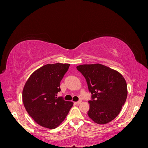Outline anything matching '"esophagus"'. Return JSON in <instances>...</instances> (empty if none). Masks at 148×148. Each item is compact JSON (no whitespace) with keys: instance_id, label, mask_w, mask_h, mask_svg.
Instances as JSON below:
<instances>
[{"instance_id":"esophagus-1","label":"esophagus","mask_w":148,"mask_h":148,"mask_svg":"<svg viewBox=\"0 0 148 148\" xmlns=\"http://www.w3.org/2000/svg\"><path fill=\"white\" fill-rule=\"evenodd\" d=\"M81 102H82V101H77V102H75V104L78 105V104H79Z\"/></svg>"}]
</instances>
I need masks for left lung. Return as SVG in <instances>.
I'll list each match as a JSON object with an SVG mask.
<instances>
[{
    "mask_svg": "<svg viewBox=\"0 0 148 148\" xmlns=\"http://www.w3.org/2000/svg\"><path fill=\"white\" fill-rule=\"evenodd\" d=\"M86 80L91 100L89 101V117L98 124L111 122L120 113L127 97V85L117 71L102 64L77 66Z\"/></svg>",
    "mask_w": 148,
    "mask_h": 148,
    "instance_id": "left-lung-1",
    "label": "left lung"
}]
</instances>
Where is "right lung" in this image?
<instances>
[{
    "mask_svg": "<svg viewBox=\"0 0 148 148\" xmlns=\"http://www.w3.org/2000/svg\"><path fill=\"white\" fill-rule=\"evenodd\" d=\"M70 64L44 65L31 75L23 89V102L28 114L41 126L57 127L69 114L73 103L57 97L60 84Z\"/></svg>",
    "mask_w": 148,
    "mask_h": 148,
    "instance_id": "obj_1",
    "label": "right lung"
}]
</instances>
